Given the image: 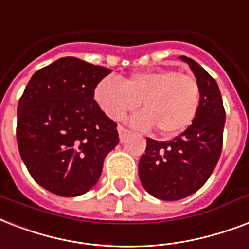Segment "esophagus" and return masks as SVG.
<instances>
[{"label":"esophagus","mask_w":249,"mask_h":249,"mask_svg":"<svg viewBox=\"0 0 249 249\" xmlns=\"http://www.w3.org/2000/svg\"><path fill=\"white\" fill-rule=\"evenodd\" d=\"M118 134H119V139H121V140H123V139L126 138L127 135L130 134V130H128V128H126V127L118 126Z\"/></svg>","instance_id":"esophagus-1"}]
</instances>
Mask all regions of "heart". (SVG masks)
<instances>
[{
    "label": "heart",
    "instance_id": "heart-1",
    "mask_svg": "<svg viewBox=\"0 0 249 249\" xmlns=\"http://www.w3.org/2000/svg\"><path fill=\"white\" fill-rule=\"evenodd\" d=\"M104 113L122 119L142 104L131 123L142 130L157 127L163 136H175L190 127L200 107V86L195 76L174 70L142 71L123 82L104 78L94 89Z\"/></svg>",
    "mask_w": 249,
    "mask_h": 249
}]
</instances>
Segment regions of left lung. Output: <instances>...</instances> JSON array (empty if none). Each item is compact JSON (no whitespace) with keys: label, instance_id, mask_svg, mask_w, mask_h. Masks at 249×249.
<instances>
[{"label":"left lung","instance_id":"1","mask_svg":"<svg viewBox=\"0 0 249 249\" xmlns=\"http://www.w3.org/2000/svg\"><path fill=\"white\" fill-rule=\"evenodd\" d=\"M194 71L200 86V107L194 122L169 142L146 138L139 161V177L152 196L175 201L205 184L218 162L226 113L218 84L194 59L180 57Z\"/></svg>","mask_w":249,"mask_h":249}]
</instances>
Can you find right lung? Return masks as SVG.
<instances>
[{"label": "right lung", "instance_id": "obj_1", "mask_svg": "<svg viewBox=\"0 0 249 249\" xmlns=\"http://www.w3.org/2000/svg\"><path fill=\"white\" fill-rule=\"evenodd\" d=\"M110 72L75 57L59 58L32 75L19 100V153L31 177L52 194H86L118 144L117 123L94 100V88Z\"/></svg>", "mask_w": 249, "mask_h": 249}]
</instances>
